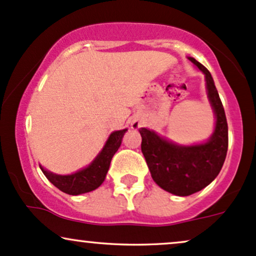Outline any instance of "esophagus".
<instances>
[{
  "mask_svg": "<svg viewBox=\"0 0 256 256\" xmlns=\"http://www.w3.org/2000/svg\"><path fill=\"white\" fill-rule=\"evenodd\" d=\"M133 126H134V128H139L140 127V123L139 122H135Z\"/></svg>",
  "mask_w": 256,
  "mask_h": 256,
  "instance_id": "34e87169",
  "label": "esophagus"
}]
</instances>
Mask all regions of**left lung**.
<instances>
[{"mask_svg":"<svg viewBox=\"0 0 256 256\" xmlns=\"http://www.w3.org/2000/svg\"><path fill=\"white\" fill-rule=\"evenodd\" d=\"M192 62L205 74L207 92L216 121L214 133L202 145L178 146L158 136L150 129L140 128L141 151L153 181L160 188L178 196H188L201 190L220 172L228 152V122L212 75L193 57Z\"/></svg>","mask_w":256,"mask_h":256,"instance_id":"8db88e82","label":"left lung"}]
</instances>
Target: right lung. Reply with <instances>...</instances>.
<instances>
[{
    "label": "right lung",
    "instance_id": "1",
    "mask_svg": "<svg viewBox=\"0 0 256 256\" xmlns=\"http://www.w3.org/2000/svg\"><path fill=\"white\" fill-rule=\"evenodd\" d=\"M127 129L117 130L111 133L106 144L102 150V152L97 156V158L92 162L91 165L86 169L78 171L73 175H56V174L46 171L40 166L42 171L49 181L52 183L63 193L69 195H79L97 189L104 182L108 170H109L111 159L115 154L118 147L121 146L122 138Z\"/></svg>",
    "mask_w": 256,
    "mask_h": 256
}]
</instances>
